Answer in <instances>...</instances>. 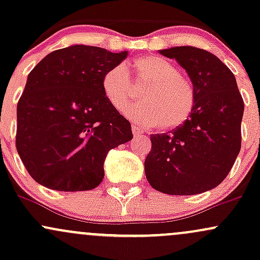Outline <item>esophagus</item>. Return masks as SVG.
Returning <instances> with one entry per match:
<instances>
[{"label": "esophagus", "mask_w": 260, "mask_h": 260, "mask_svg": "<svg viewBox=\"0 0 260 260\" xmlns=\"http://www.w3.org/2000/svg\"><path fill=\"white\" fill-rule=\"evenodd\" d=\"M132 132H133V136L134 137H138V136H142L143 133V129L140 127L137 126V124H132Z\"/></svg>", "instance_id": "obj_1"}]
</instances>
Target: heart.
<instances>
[{
  "instance_id": "obj_1",
  "label": "heart",
  "mask_w": 260,
  "mask_h": 260,
  "mask_svg": "<svg viewBox=\"0 0 260 260\" xmlns=\"http://www.w3.org/2000/svg\"><path fill=\"white\" fill-rule=\"evenodd\" d=\"M101 85L116 111L127 108V117L144 126L177 128L190 117L194 109L192 84L180 76L171 62L160 56H143L126 67L116 66L105 73ZM139 87L143 100L129 107Z\"/></svg>"
}]
</instances>
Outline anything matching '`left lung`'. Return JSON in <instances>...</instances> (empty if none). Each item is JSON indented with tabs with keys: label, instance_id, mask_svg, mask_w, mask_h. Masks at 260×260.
I'll use <instances>...</instances> for the list:
<instances>
[{
	"label": "left lung",
	"instance_id": "obj_1",
	"mask_svg": "<svg viewBox=\"0 0 260 260\" xmlns=\"http://www.w3.org/2000/svg\"><path fill=\"white\" fill-rule=\"evenodd\" d=\"M160 53L186 70L196 104L182 126L150 134L145 176L165 194H199L219 186L234 166L241 150L243 99L234 73L211 52L177 46Z\"/></svg>",
	"mask_w": 260,
	"mask_h": 260
}]
</instances>
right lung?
<instances>
[{
	"label": "right lung",
	"instance_id": "add662e5",
	"mask_svg": "<svg viewBox=\"0 0 260 260\" xmlns=\"http://www.w3.org/2000/svg\"><path fill=\"white\" fill-rule=\"evenodd\" d=\"M127 55L73 45L49 53L29 73L17 105L16 147L38 183L62 192L92 189L103 181L107 153L133 138L129 121L101 85Z\"/></svg>",
	"mask_w": 260,
	"mask_h": 260
}]
</instances>
